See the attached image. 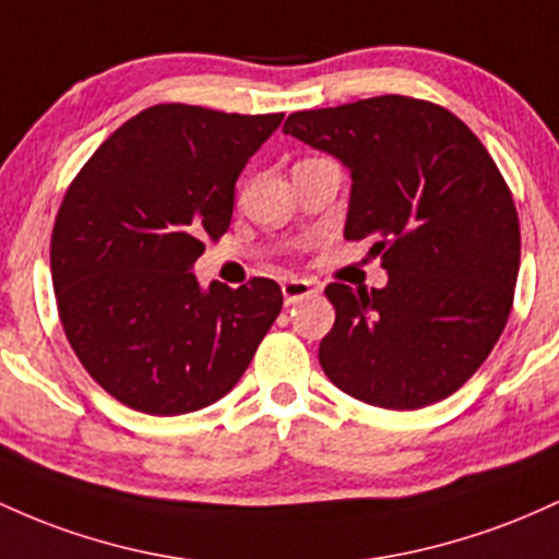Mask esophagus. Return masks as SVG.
Segmentation results:
<instances>
[{
	"label": "esophagus",
	"instance_id": "obj_1",
	"mask_svg": "<svg viewBox=\"0 0 559 559\" xmlns=\"http://www.w3.org/2000/svg\"><path fill=\"white\" fill-rule=\"evenodd\" d=\"M311 293H313V285L309 280H285L282 282V298H285L287 306L309 298Z\"/></svg>",
	"mask_w": 559,
	"mask_h": 559
}]
</instances>
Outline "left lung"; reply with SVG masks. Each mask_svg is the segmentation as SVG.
<instances>
[{
  "label": "left lung",
  "instance_id": "1",
  "mask_svg": "<svg viewBox=\"0 0 559 559\" xmlns=\"http://www.w3.org/2000/svg\"><path fill=\"white\" fill-rule=\"evenodd\" d=\"M282 131L350 171L346 240L382 253L385 287L332 282L324 374L382 409H423L473 378L504 330L520 269L512 192L454 112L385 94L300 110Z\"/></svg>",
  "mask_w": 559,
  "mask_h": 559
}]
</instances>
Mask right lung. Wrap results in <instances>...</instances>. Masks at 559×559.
Wrapping results in <instances>:
<instances>
[{
    "label": "right lung",
    "instance_id": "obj_1",
    "mask_svg": "<svg viewBox=\"0 0 559 559\" xmlns=\"http://www.w3.org/2000/svg\"><path fill=\"white\" fill-rule=\"evenodd\" d=\"M282 112L155 105L97 147L55 218L49 266L68 343L112 399L174 417L227 396L282 309L274 280L200 287L235 181Z\"/></svg>",
    "mask_w": 559,
    "mask_h": 559
}]
</instances>
